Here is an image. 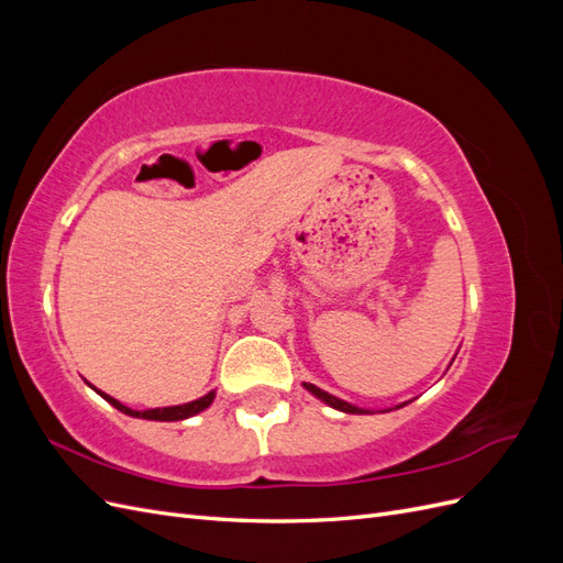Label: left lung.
I'll return each instance as SVG.
<instances>
[{
	"instance_id": "obj_1",
	"label": "left lung",
	"mask_w": 563,
	"mask_h": 563,
	"mask_svg": "<svg viewBox=\"0 0 563 563\" xmlns=\"http://www.w3.org/2000/svg\"><path fill=\"white\" fill-rule=\"evenodd\" d=\"M305 387H308L314 397H319L321 401H327L329 406H333V408H338V411H345V413H368V411H364V408H356V406H352V404H347V401H343V399H338V397H333V395H329V391H323V389H319L317 385H312V383H305Z\"/></svg>"
}]
</instances>
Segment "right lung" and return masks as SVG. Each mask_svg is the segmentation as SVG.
<instances>
[{
  "label": "right lung",
  "mask_w": 563,
  "mask_h": 563,
  "mask_svg": "<svg viewBox=\"0 0 563 563\" xmlns=\"http://www.w3.org/2000/svg\"><path fill=\"white\" fill-rule=\"evenodd\" d=\"M98 395L103 397L108 404H112V406L117 408V411H122V413L133 416V418H145V420H185V418H190V416L203 411V408H209L211 401H213V397H216V391H209L207 397H201V399L190 401V404L168 406V408H150V411H133V408H129V406H124V404H119L117 399H112L110 395H106V391H98Z\"/></svg>",
  "instance_id": "obj_1"
}]
</instances>
